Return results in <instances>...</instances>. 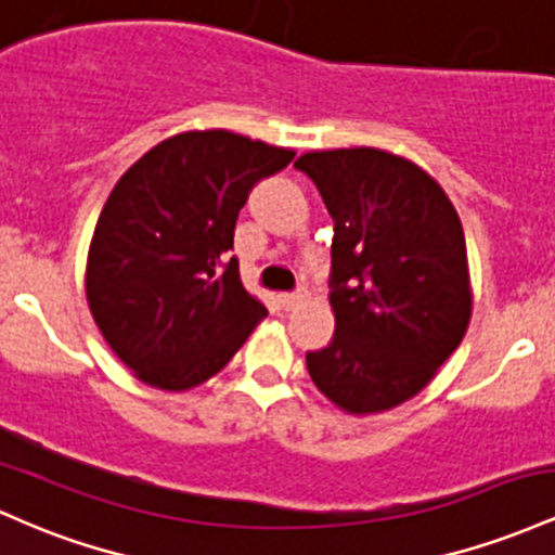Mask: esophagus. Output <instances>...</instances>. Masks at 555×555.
<instances>
[{"label":"esophagus","instance_id":"obj_1","mask_svg":"<svg viewBox=\"0 0 555 555\" xmlns=\"http://www.w3.org/2000/svg\"><path fill=\"white\" fill-rule=\"evenodd\" d=\"M301 298H304L301 291H296V294H280L278 301H280V307H283V309H294L296 304L301 301Z\"/></svg>","mask_w":555,"mask_h":555}]
</instances>
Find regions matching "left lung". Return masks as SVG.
I'll list each match as a JSON object with an SVG mask.
<instances>
[{
	"label": "left lung",
	"instance_id": "8db88e82",
	"mask_svg": "<svg viewBox=\"0 0 555 555\" xmlns=\"http://www.w3.org/2000/svg\"><path fill=\"white\" fill-rule=\"evenodd\" d=\"M294 167L335 222V335L307 353L309 375L348 414L388 412L425 388L469 327L462 220L438 180L390 152H309Z\"/></svg>",
	"mask_w": 555,
	"mask_h": 555
}]
</instances>
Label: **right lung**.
<instances>
[{
  "label": "right lung",
  "mask_w": 555,
  "mask_h": 555,
  "mask_svg": "<svg viewBox=\"0 0 555 555\" xmlns=\"http://www.w3.org/2000/svg\"><path fill=\"white\" fill-rule=\"evenodd\" d=\"M294 157L230 130H189L117 180L89 246L86 298L104 340L146 385H202L267 317L228 251L248 191Z\"/></svg>",
  "instance_id": "1"
}]
</instances>
